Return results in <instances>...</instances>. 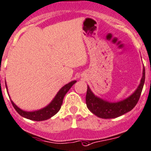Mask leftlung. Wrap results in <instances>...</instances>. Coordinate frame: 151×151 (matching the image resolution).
I'll return each mask as SVG.
<instances>
[{
    "instance_id": "1",
    "label": "left lung",
    "mask_w": 151,
    "mask_h": 151,
    "mask_svg": "<svg viewBox=\"0 0 151 151\" xmlns=\"http://www.w3.org/2000/svg\"><path fill=\"white\" fill-rule=\"evenodd\" d=\"M145 80V70L143 68V75L140 84L132 95L127 99L117 102H109L95 96L88 86L86 102L87 108L96 116L102 119L116 118L131 111L138 102Z\"/></svg>"
}]
</instances>
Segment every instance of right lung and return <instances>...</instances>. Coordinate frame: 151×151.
I'll use <instances>...</instances> for the list:
<instances>
[{"label": "right lung", "instance_id": "1", "mask_svg": "<svg viewBox=\"0 0 151 151\" xmlns=\"http://www.w3.org/2000/svg\"><path fill=\"white\" fill-rule=\"evenodd\" d=\"M76 80L71 82V83H68L65 86H64L60 90L58 91L55 97L54 98L53 100L52 101L49 105L45 107L43 109H40L39 111H32V112H27V111H24L23 110L20 109L17 106H16L15 104L11 100L12 104L13 107L14 109L16 110L17 113L20 116H23V117L26 118V119H31V120L34 121H43L46 120V119H49L54 115H55L58 111H60L61 108V105L63 104V100L65 96V93L68 91L71 86L76 83Z\"/></svg>", "mask_w": 151, "mask_h": 151}]
</instances>
